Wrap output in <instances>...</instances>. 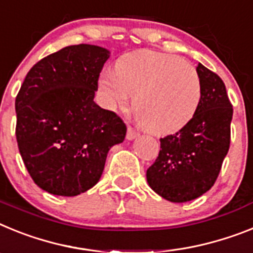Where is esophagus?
Masks as SVG:
<instances>
[{
  "instance_id": "34e87169",
  "label": "esophagus",
  "mask_w": 253,
  "mask_h": 253,
  "mask_svg": "<svg viewBox=\"0 0 253 253\" xmlns=\"http://www.w3.org/2000/svg\"><path fill=\"white\" fill-rule=\"evenodd\" d=\"M137 136H139V132H136L132 127H128V128H127V140H135Z\"/></svg>"
}]
</instances>
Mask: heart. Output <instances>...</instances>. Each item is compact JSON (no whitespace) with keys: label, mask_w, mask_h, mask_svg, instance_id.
<instances>
[{"label":"heart","mask_w":253,"mask_h":253,"mask_svg":"<svg viewBox=\"0 0 253 253\" xmlns=\"http://www.w3.org/2000/svg\"><path fill=\"white\" fill-rule=\"evenodd\" d=\"M108 108H122L133 96L132 109L144 128L157 135L181 129L199 108L203 86L196 69L172 54L139 50L124 56L114 71L100 76Z\"/></svg>","instance_id":"b5f03b06"}]
</instances>
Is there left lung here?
<instances>
[{
  "label": "left lung",
  "mask_w": 253,
  "mask_h": 253,
  "mask_svg": "<svg viewBox=\"0 0 253 253\" xmlns=\"http://www.w3.org/2000/svg\"><path fill=\"white\" fill-rule=\"evenodd\" d=\"M203 95L183 128L160 139L157 160L146 170L154 192L172 203L191 201L212 187L230 144L233 108L218 75L199 63Z\"/></svg>",
  "instance_id": "1"
}]
</instances>
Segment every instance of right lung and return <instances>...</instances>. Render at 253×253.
<instances>
[{
    "label": "right lung",
    "instance_id": "1",
    "mask_svg": "<svg viewBox=\"0 0 253 253\" xmlns=\"http://www.w3.org/2000/svg\"><path fill=\"white\" fill-rule=\"evenodd\" d=\"M111 52L65 47L33 66L15 100L19 151L35 184L78 196L102 177L107 154L124 142L126 125L94 102Z\"/></svg>",
    "mask_w": 253,
    "mask_h": 253
}]
</instances>
